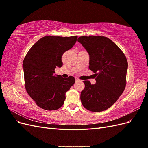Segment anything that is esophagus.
Wrapping results in <instances>:
<instances>
[{
  "label": "esophagus",
  "instance_id": "1",
  "mask_svg": "<svg viewBox=\"0 0 148 148\" xmlns=\"http://www.w3.org/2000/svg\"><path fill=\"white\" fill-rule=\"evenodd\" d=\"M78 80H79V79H78V78H75V81H76V82H78Z\"/></svg>",
  "mask_w": 148,
  "mask_h": 148
}]
</instances>
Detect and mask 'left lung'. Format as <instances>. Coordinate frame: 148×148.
Masks as SVG:
<instances>
[{
  "label": "left lung",
  "mask_w": 148,
  "mask_h": 148,
  "mask_svg": "<svg viewBox=\"0 0 148 148\" xmlns=\"http://www.w3.org/2000/svg\"><path fill=\"white\" fill-rule=\"evenodd\" d=\"M78 41L89 55V68L97 77L96 83L83 81L80 99L92 112L104 111L112 106L127 84L128 62L122 50L110 39L102 36H80Z\"/></svg>",
  "instance_id": "8db88e82"
}]
</instances>
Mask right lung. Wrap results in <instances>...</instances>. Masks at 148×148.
Wrapping results in <instances>:
<instances>
[{"label":"right lung","instance_id":"1","mask_svg":"<svg viewBox=\"0 0 148 148\" xmlns=\"http://www.w3.org/2000/svg\"><path fill=\"white\" fill-rule=\"evenodd\" d=\"M78 36H47L40 39L26 53L23 62L25 86L39 107L46 110L59 109L64 104L65 93L75 83L72 76L64 78L55 73L63 65L62 56L72 47Z\"/></svg>","mask_w":148,"mask_h":148}]
</instances>
